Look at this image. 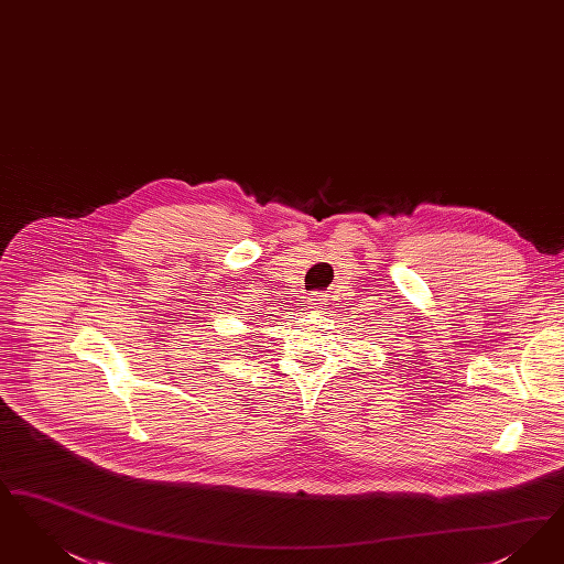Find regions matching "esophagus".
I'll return each mask as SVG.
<instances>
[{
    "instance_id": "obj_1",
    "label": "esophagus",
    "mask_w": 564,
    "mask_h": 564,
    "mask_svg": "<svg viewBox=\"0 0 564 564\" xmlns=\"http://www.w3.org/2000/svg\"><path fill=\"white\" fill-rule=\"evenodd\" d=\"M323 302H325V297H323V295H318V293H313V295H311V304H313V306H318V304H323Z\"/></svg>"
}]
</instances>
